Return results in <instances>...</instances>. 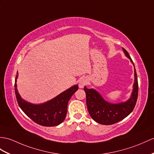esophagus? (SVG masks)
<instances>
[{
    "instance_id": "34e87169",
    "label": "esophagus",
    "mask_w": 154,
    "mask_h": 154,
    "mask_svg": "<svg viewBox=\"0 0 154 154\" xmlns=\"http://www.w3.org/2000/svg\"><path fill=\"white\" fill-rule=\"evenodd\" d=\"M88 84V80L86 78H82L79 82L80 88H83L84 86Z\"/></svg>"
}]
</instances>
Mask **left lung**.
Returning a JSON list of instances; mask_svg holds the SVG:
<instances>
[{
	"instance_id": "obj_1",
	"label": "left lung",
	"mask_w": 154,
	"mask_h": 154,
	"mask_svg": "<svg viewBox=\"0 0 154 154\" xmlns=\"http://www.w3.org/2000/svg\"><path fill=\"white\" fill-rule=\"evenodd\" d=\"M123 51L134 65L133 60L131 59L128 52L123 48ZM84 89L86 95V104L89 114L93 120L102 125L114 124L125 118L132 112L135 106L138 91V79L135 68L133 89L131 97L126 102L112 104L104 100L96 90L88 89L85 86Z\"/></svg>"
}]
</instances>
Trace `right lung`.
Returning <instances> with one entry per match:
<instances>
[{"label": "right lung", "mask_w": 154, "mask_h": 154, "mask_svg": "<svg viewBox=\"0 0 154 154\" xmlns=\"http://www.w3.org/2000/svg\"><path fill=\"white\" fill-rule=\"evenodd\" d=\"M17 73L14 85L15 93L18 105L24 113L33 122L40 125L53 127L61 124L65 119L69 101L78 90V85L72 86L46 103L35 104L21 99L17 89Z\"/></svg>", "instance_id": "right-lung-1"}]
</instances>
